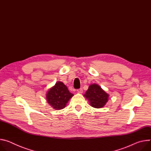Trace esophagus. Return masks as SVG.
I'll list each match as a JSON object with an SVG mask.
<instances>
[{
    "instance_id": "esophagus-1",
    "label": "esophagus",
    "mask_w": 151,
    "mask_h": 151,
    "mask_svg": "<svg viewBox=\"0 0 151 151\" xmlns=\"http://www.w3.org/2000/svg\"><path fill=\"white\" fill-rule=\"evenodd\" d=\"M83 89H82V88H80V89H78V90H77V92L78 93H83Z\"/></svg>"
}]
</instances>
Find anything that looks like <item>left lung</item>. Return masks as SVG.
<instances>
[{"label": "left lung", "instance_id": "8db88e82", "mask_svg": "<svg viewBox=\"0 0 151 151\" xmlns=\"http://www.w3.org/2000/svg\"><path fill=\"white\" fill-rule=\"evenodd\" d=\"M84 96L89 100L92 107L102 108L108 101L109 95L98 85L94 83L89 86Z\"/></svg>", "mask_w": 151, "mask_h": 151}]
</instances>
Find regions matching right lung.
<instances>
[{
	"label": "right lung",
	"mask_w": 151,
	"mask_h": 151,
	"mask_svg": "<svg viewBox=\"0 0 151 151\" xmlns=\"http://www.w3.org/2000/svg\"><path fill=\"white\" fill-rule=\"evenodd\" d=\"M73 95L63 83L59 81L56 83L54 86L48 91L46 99L50 106L59 110L65 107Z\"/></svg>",
	"instance_id": "add662e5"
}]
</instances>
